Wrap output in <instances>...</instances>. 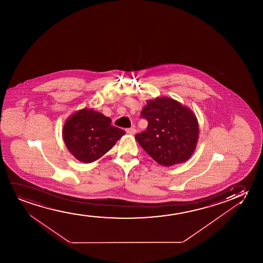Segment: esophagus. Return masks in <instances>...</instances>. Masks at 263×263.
Masks as SVG:
<instances>
[{
	"mask_svg": "<svg viewBox=\"0 0 263 263\" xmlns=\"http://www.w3.org/2000/svg\"><path fill=\"white\" fill-rule=\"evenodd\" d=\"M126 132L130 134V135H135L136 132H137V129H136L135 127H130V128H127V129H126Z\"/></svg>",
	"mask_w": 263,
	"mask_h": 263,
	"instance_id": "34e87169",
	"label": "esophagus"
}]
</instances>
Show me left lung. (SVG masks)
I'll return each instance as SVG.
<instances>
[{"label":"left lung","mask_w":263,"mask_h":263,"mask_svg":"<svg viewBox=\"0 0 263 263\" xmlns=\"http://www.w3.org/2000/svg\"><path fill=\"white\" fill-rule=\"evenodd\" d=\"M141 111L147 119L144 132L136 135L141 147L165 167L186 162L198 144V122L194 112L172 98L149 100Z\"/></svg>","instance_id":"left-lung-1"}]
</instances>
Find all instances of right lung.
Here are the masks:
<instances>
[{
    "label": "right lung",
    "instance_id": "right-lung-1",
    "mask_svg": "<svg viewBox=\"0 0 263 263\" xmlns=\"http://www.w3.org/2000/svg\"><path fill=\"white\" fill-rule=\"evenodd\" d=\"M112 126L111 119L93 108H82L66 119L63 139L70 154L80 162L90 163L109 151L125 135Z\"/></svg>",
    "mask_w": 263,
    "mask_h": 263
}]
</instances>
